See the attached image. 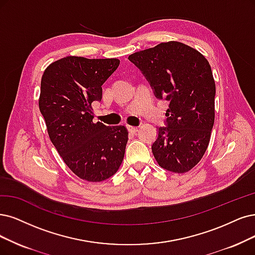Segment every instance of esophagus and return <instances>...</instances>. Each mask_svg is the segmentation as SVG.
Returning <instances> with one entry per match:
<instances>
[{
  "label": "esophagus",
  "instance_id": "esophagus-1",
  "mask_svg": "<svg viewBox=\"0 0 255 255\" xmlns=\"http://www.w3.org/2000/svg\"><path fill=\"white\" fill-rule=\"evenodd\" d=\"M127 128H128V130L130 131V132H136V131H137V126H130V125H128Z\"/></svg>",
  "mask_w": 255,
  "mask_h": 255
}]
</instances>
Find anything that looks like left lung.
Masks as SVG:
<instances>
[{"label": "left lung", "mask_w": 255, "mask_h": 255, "mask_svg": "<svg viewBox=\"0 0 255 255\" xmlns=\"http://www.w3.org/2000/svg\"><path fill=\"white\" fill-rule=\"evenodd\" d=\"M154 89L169 101L167 127L158 128L152 145L157 164L185 173L199 164L214 124L215 82L209 62L192 47L170 41L128 56Z\"/></svg>", "instance_id": "left-lung-1"}]
</instances>
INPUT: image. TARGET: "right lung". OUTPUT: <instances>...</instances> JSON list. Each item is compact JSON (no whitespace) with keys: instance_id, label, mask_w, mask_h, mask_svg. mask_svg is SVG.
Listing matches in <instances>:
<instances>
[{"instance_id":"obj_1","label":"right lung","mask_w":255,"mask_h":255,"mask_svg":"<svg viewBox=\"0 0 255 255\" xmlns=\"http://www.w3.org/2000/svg\"><path fill=\"white\" fill-rule=\"evenodd\" d=\"M119 59L66 56L42 75L39 107L52 144L65 164L82 180L102 182L115 174L124 159L128 130L93 122V101L117 70Z\"/></svg>"}]
</instances>
